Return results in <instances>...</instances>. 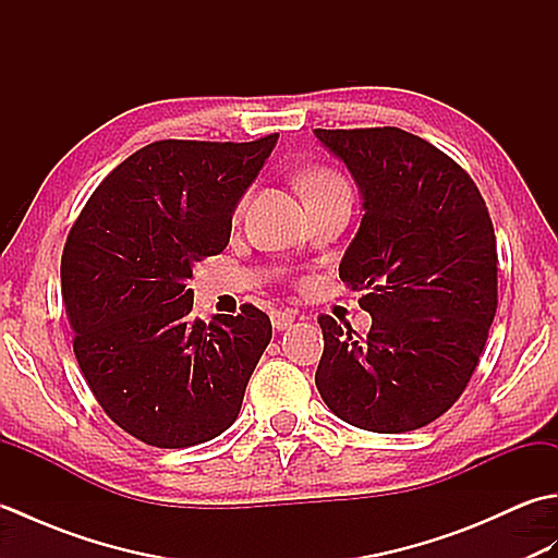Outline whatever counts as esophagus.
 <instances>
[{"label":"esophagus","mask_w":558,"mask_h":558,"mask_svg":"<svg viewBox=\"0 0 558 558\" xmlns=\"http://www.w3.org/2000/svg\"><path fill=\"white\" fill-rule=\"evenodd\" d=\"M270 322L276 330H288L294 324V314L292 312H272Z\"/></svg>","instance_id":"esophagus-1"}]
</instances>
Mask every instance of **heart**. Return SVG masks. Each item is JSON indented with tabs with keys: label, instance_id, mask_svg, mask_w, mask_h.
Wrapping results in <instances>:
<instances>
[{
	"label": "heart",
	"instance_id": "1",
	"mask_svg": "<svg viewBox=\"0 0 558 558\" xmlns=\"http://www.w3.org/2000/svg\"><path fill=\"white\" fill-rule=\"evenodd\" d=\"M302 194L304 198H316L326 194H348L345 182L330 170H312L302 177Z\"/></svg>",
	"mask_w": 558,
	"mask_h": 558
}]
</instances>
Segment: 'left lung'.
I'll list each match as a JSON object with an SVG mask.
<instances>
[{
  "label": "left lung",
  "instance_id": "left-lung-1",
  "mask_svg": "<svg viewBox=\"0 0 558 558\" xmlns=\"http://www.w3.org/2000/svg\"><path fill=\"white\" fill-rule=\"evenodd\" d=\"M362 196V222L340 260L360 290L369 336L322 316L316 388L357 429L412 432L465 390L496 314V236L470 174L396 126L314 129Z\"/></svg>",
  "mask_w": 558,
  "mask_h": 558
}]
</instances>
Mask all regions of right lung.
<instances>
[{"instance_id": "obj_1", "label": "right lung", "mask_w": 558, "mask_h": 558, "mask_svg": "<svg viewBox=\"0 0 558 558\" xmlns=\"http://www.w3.org/2000/svg\"><path fill=\"white\" fill-rule=\"evenodd\" d=\"M276 144L278 134L148 144L105 177L66 236L78 366L108 417L148 446L186 448L230 429L268 348L264 312L244 304L204 324L186 282L228 246L234 208Z\"/></svg>"}]
</instances>
